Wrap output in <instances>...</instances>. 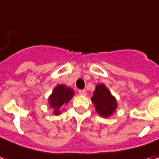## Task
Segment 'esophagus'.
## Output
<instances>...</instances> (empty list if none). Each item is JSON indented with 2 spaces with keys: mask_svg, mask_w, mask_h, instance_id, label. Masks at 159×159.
Returning a JSON list of instances; mask_svg holds the SVG:
<instances>
[{
  "mask_svg": "<svg viewBox=\"0 0 159 159\" xmlns=\"http://www.w3.org/2000/svg\"><path fill=\"white\" fill-rule=\"evenodd\" d=\"M78 93H79L81 96H86V95H87V91H86V90H79V91H78Z\"/></svg>",
  "mask_w": 159,
  "mask_h": 159,
  "instance_id": "1",
  "label": "esophagus"
}]
</instances>
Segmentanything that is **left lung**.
<instances>
[{
    "mask_svg": "<svg viewBox=\"0 0 159 159\" xmlns=\"http://www.w3.org/2000/svg\"><path fill=\"white\" fill-rule=\"evenodd\" d=\"M96 111L101 117H108L114 113L117 107V100L104 84H98L91 98Z\"/></svg>",
    "mask_w": 159,
    "mask_h": 159,
    "instance_id": "obj_1",
    "label": "left lung"
}]
</instances>
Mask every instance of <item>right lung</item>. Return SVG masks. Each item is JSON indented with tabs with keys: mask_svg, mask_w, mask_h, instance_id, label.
I'll return each instance as SVG.
<instances>
[{
	"mask_svg": "<svg viewBox=\"0 0 159 159\" xmlns=\"http://www.w3.org/2000/svg\"><path fill=\"white\" fill-rule=\"evenodd\" d=\"M74 94V91L71 88L63 84L57 85L48 98V103L52 108L54 109V114L60 115L61 107L67 104V102L73 98Z\"/></svg>",
	"mask_w": 159,
	"mask_h": 159,
	"instance_id": "1",
	"label": "right lung"
}]
</instances>
